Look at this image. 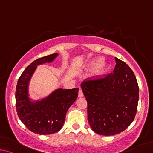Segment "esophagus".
<instances>
[{
    "mask_svg": "<svg viewBox=\"0 0 153 153\" xmlns=\"http://www.w3.org/2000/svg\"><path fill=\"white\" fill-rule=\"evenodd\" d=\"M83 97V93H82V91L81 89V88H79V97Z\"/></svg>",
    "mask_w": 153,
    "mask_h": 153,
    "instance_id": "1",
    "label": "esophagus"
}]
</instances>
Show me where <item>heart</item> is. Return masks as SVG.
Masks as SVG:
<instances>
[{"label":"heart","mask_w":153,"mask_h":153,"mask_svg":"<svg viewBox=\"0 0 153 153\" xmlns=\"http://www.w3.org/2000/svg\"><path fill=\"white\" fill-rule=\"evenodd\" d=\"M94 67H95V68L94 72H93V76L95 77H100L102 76L109 69L108 64L102 62V60L101 58L95 59V60L89 62V63L87 64V68L88 70H90L93 68Z\"/></svg>","instance_id":"1"}]
</instances>
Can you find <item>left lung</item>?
Instances as JSON below:
<instances>
[{
  "label": "left lung",
  "instance_id": "left-lung-1",
  "mask_svg": "<svg viewBox=\"0 0 153 153\" xmlns=\"http://www.w3.org/2000/svg\"><path fill=\"white\" fill-rule=\"evenodd\" d=\"M112 73L86 79L81 88L87 101L88 120L95 133L112 136L123 132L134 119L139 89L129 66L115 58Z\"/></svg>",
  "mask_w": 153,
  "mask_h": 153
}]
</instances>
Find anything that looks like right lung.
<instances>
[{"instance_id": "add662e5", "label": "right lung", "mask_w": 153, "mask_h": 153, "mask_svg": "<svg viewBox=\"0 0 153 153\" xmlns=\"http://www.w3.org/2000/svg\"><path fill=\"white\" fill-rule=\"evenodd\" d=\"M58 53L37 59L25 69L19 78L15 92L16 109L23 124L37 134L46 135L58 132L63 126L66 112L78 97L79 88L58 89L46 98L31 101L28 85L37 66L51 62Z\"/></svg>"}]
</instances>
